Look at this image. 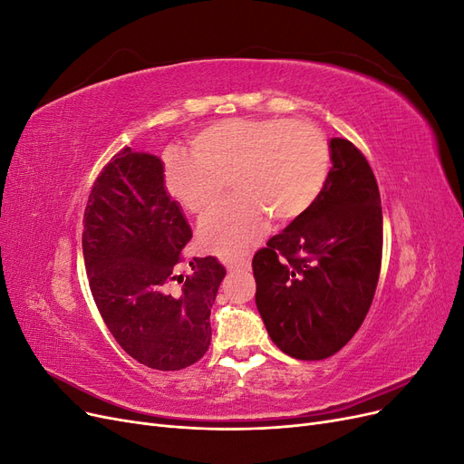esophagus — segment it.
Wrapping results in <instances>:
<instances>
[{"mask_svg": "<svg viewBox=\"0 0 464 464\" xmlns=\"http://www.w3.org/2000/svg\"><path fill=\"white\" fill-rule=\"evenodd\" d=\"M249 261L247 259H230L227 261V269L228 273H244L249 271Z\"/></svg>", "mask_w": 464, "mask_h": 464, "instance_id": "obj_1", "label": "esophagus"}]
</instances>
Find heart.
<instances>
[{
  "label": "heart",
  "mask_w": 464,
  "mask_h": 464,
  "mask_svg": "<svg viewBox=\"0 0 464 464\" xmlns=\"http://www.w3.org/2000/svg\"><path fill=\"white\" fill-rule=\"evenodd\" d=\"M193 157H166V188L191 215L203 217L227 189L234 198L210 213L199 240L210 254L242 257L269 228L290 222L319 199L327 184L331 149L307 120L234 118L208 125L191 139Z\"/></svg>",
  "instance_id": "b5f03b06"
}]
</instances>
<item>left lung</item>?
I'll return each mask as SVG.
<instances>
[{"instance_id":"8db88e82","label":"left lung","mask_w":464,"mask_h":464,"mask_svg":"<svg viewBox=\"0 0 464 464\" xmlns=\"http://www.w3.org/2000/svg\"><path fill=\"white\" fill-rule=\"evenodd\" d=\"M333 168L319 199L254 256L256 304L271 341L298 360L329 358L353 339L373 300L383 215L366 157L329 143Z\"/></svg>"}]
</instances>
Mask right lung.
I'll use <instances>...</instances> for the list:
<instances>
[{
  "instance_id": "obj_1",
  "label": "right lung",
  "mask_w": 464,
  "mask_h": 464,
  "mask_svg": "<svg viewBox=\"0 0 464 464\" xmlns=\"http://www.w3.org/2000/svg\"><path fill=\"white\" fill-rule=\"evenodd\" d=\"M82 224L92 298L125 353L160 372L203 358L227 269L208 256L189 263L191 275H176L191 228L166 191L162 160L130 147L114 154L92 184Z\"/></svg>"
}]
</instances>
